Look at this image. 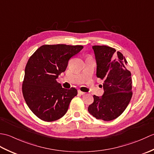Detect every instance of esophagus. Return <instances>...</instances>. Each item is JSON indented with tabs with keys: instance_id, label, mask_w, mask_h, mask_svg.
Returning a JSON list of instances; mask_svg holds the SVG:
<instances>
[{
	"instance_id": "1",
	"label": "esophagus",
	"mask_w": 154,
	"mask_h": 154,
	"mask_svg": "<svg viewBox=\"0 0 154 154\" xmlns=\"http://www.w3.org/2000/svg\"><path fill=\"white\" fill-rule=\"evenodd\" d=\"M78 93L79 94H81V95H83V94L85 93V92H83V91H80V90H79L78 91Z\"/></svg>"
}]
</instances>
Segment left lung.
<instances>
[{
  "mask_svg": "<svg viewBox=\"0 0 154 154\" xmlns=\"http://www.w3.org/2000/svg\"><path fill=\"white\" fill-rule=\"evenodd\" d=\"M97 61V76L104 81L103 95H93L88 111L97 119L110 121L122 114L132 97L131 73L120 51L106 45H93Z\"/></svg>",
  "mask_w": 154,
  "mask_h": 154,
  "instance_id": "left-lung-1",
  "label": "left lung"
}]
</instances>
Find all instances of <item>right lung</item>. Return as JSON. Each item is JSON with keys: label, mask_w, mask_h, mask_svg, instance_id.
I'll return each mask as SVG.
<instances>
[{"label": "right lung", "mask_w": 154, "mask_h": 154, "mask_svg": "<svg viewBox=\"0 0 154 154\" xmlns=\"http://www.w3.org/2000/svg\"><path fill=\"white\" fill-rule=\"evenodd\" d=\"M83 48L79 45H44L29 58L22 94L29 109L40 119L53 122L67 112L77 90L64 89L56 79L66 69L69 59Z\"/></svg>", "instance_id": "obj_1"}]
</instances>
